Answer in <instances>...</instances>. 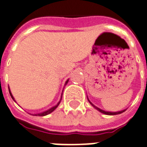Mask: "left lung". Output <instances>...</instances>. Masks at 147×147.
Returning a JSON list of instances; mask_svg holds the SVG:
<instances>
[{
  "mask_svg": "<svg viewBox=\"0 0 147 147\" xmlns=\"http://www.w3.org/2000/svg\"><path fill=\"white\" fill-rule=\"evenodd\" d=\"M88 101H89L90 104V105H92V106H93V107H94V108L96 109H97V110H98V111H99L100 113H103V114H105V115H117V114L122 113H123V112L125 111V109H123V110L118 111V112H108V111L103 110V109H101L98 108V107H97V106H95V105H94V104H93L92 102H90V101L89 99H88Z\"/></svg>",
  "mask_w": 147,
  "mask_h": 147,
  "instance_id": "1",
  "label": "left lung"
}]
</instances>
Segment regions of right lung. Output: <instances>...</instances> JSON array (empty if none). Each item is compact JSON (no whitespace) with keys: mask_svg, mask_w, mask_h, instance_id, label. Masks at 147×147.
<instances>
[{"mask_svg":"<svg viewBox=\"0 0 147 147\" xmlns=\"http://www.w3.org/2000/svg\"><path fill=\"white\" fill-rule=\"evenodd\" d=\"M68 80H67V81H66V82H65V84H64V86H65V85H66V84H67V82H68ZM8 90H9V93H10V95H11V98L13 99V100H14L15 102H16V100H15L14 97H13V96H12V94H11V90H10V88H9V86H8ZM61 98H62V95H61V100H60V101H59V102H58L57 104V105H54V106H53V107H52V108L49 109L48 110L44 111V112H42V113H40L33 114V115H34V116H38V117H44V116H46V115H48V114L51 113L52 112H53V111H54L55 109H56L57 108V106H58V105H59V104H60V103H61Z\"/></svg>","mask_w":147,"mask_h":147,"instance_id":"1","label":"right lung"}]
</instances>
